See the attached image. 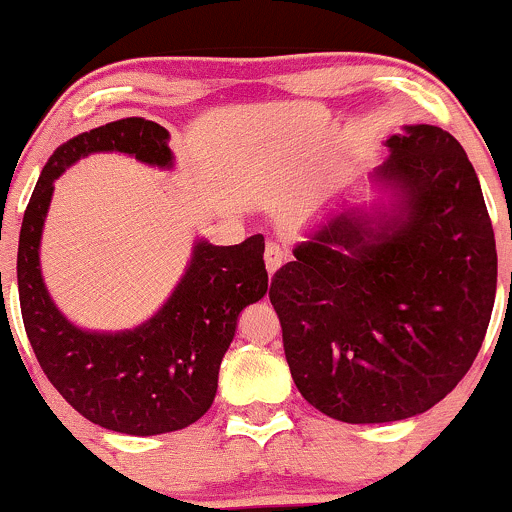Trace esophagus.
<instances>
[{"label":"esophagus","instance_id":"1","mask_svg":"<svg viewBox=\"0 0 512 512\" xmlns=\"http://www.w3.org/2000/svg\"><path fill=\"white\" fill-rule=\"evenodd\" d=\"M285 256H288V254H285V249H280L278 244H268L266 246V254H263V261H266V271L271 273V276L278 271L280 266H283Z\"/></svg>","mask_w":512,"mask_h":512}]
</instances>
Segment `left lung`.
I'll return each mask as SVG.
<instances>
[{
	"instance_id": "obj_1",
	"label": "left lung",
	"mask_w": 512,
	"mask_h": 512,
	"mask_svg": "<svg viewBox=\"0 0 512 512\" xmlns=\"http://www.w3.org/2000/svg\"><path fill=\"white\" fill-rule=\"evenodd\" d=\"M386 146L373 180L390 210L332 217L268 290L302 398L351 425L405 420L452 393L496 302V239L464 148L430 124Z\"/></svg>"
}]
</instances>
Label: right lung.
Masks as SVG:
<instances>
[{
	"label": "right lung",
	"instance_id": "add662e5",
	"mask_svg": "<svg viewBox=\"0 0 512 512\" xmlns=\"http://www.w3.org/2000/svg\"><path fill=\"white\" fill-rule=\"evenodd\" d=\"M97 151L173 166L168 131L141 117L97 126L56 148L19 234L16 280L26 337L48 381L95 425L136 437L183 430L212 408L219 364L234 339L239 312L266 295V244L261 234L234 246L195 241L188 271L151 320L126 332L75 327L43 285L38 246L56 178Z\"/></svg>",
	"mask_w": 512,
	"mask_h": 512
}]
</instances>
